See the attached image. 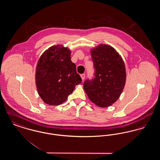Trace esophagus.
<instances>
[{
    "instance_id": "esophagus-1",
    "label": "esophagus",
    "mask_w": 160,
    "mask_h": 160,
    "mask_svg": "<svg viewBox=\"0 0 160 160\" xmlns=\"http://www.w3.org/2000/svg\"><path fill=\"white\" fill-rule=\"evenodd\" d=\"M80 76H81V78H82V80H84V78H85V74H82L80 75Z\"/></svg>"
}]
</instances>
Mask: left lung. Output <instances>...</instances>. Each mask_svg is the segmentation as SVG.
Listing matches in <instances>:
<instances>
[{
    "label": "left lung",
    "instance_id": "1",
    "mask_svg": "<svg viewBox=\"0 0 160 160\" xmlns=\"http://www.w3.org/2000/svg\"><path fill=\"white\" fill-rule=\"evenodd\" d=\"M94 78L84 82L85 92L92 102L100 107L112 105L119 98L126 81L121 56L111 46L101 44L91 50Z\"/></svg>",
    "mask_w": 160,
    "mask_h": 160
}]
</instances>
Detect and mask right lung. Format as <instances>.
Segmentation results:
<instances>
[{
	"instance_id": "obj_1",
	"label": "right lung",
	"mask_w": 160,
	"mask_h": 160,
	"mask_svg": "<svg viewBox=\"0 0 160 160\" xmlns=\"http://www.w3.org/2000/svg\"><path fill=\"white\" fill-rule=\"evenodd\" d=\"M35 82L38 94L46 104L58 106L67 100L82 83L69 48L57 45L46 50L37 65Z\"/></svg>"
}]
</instances>
